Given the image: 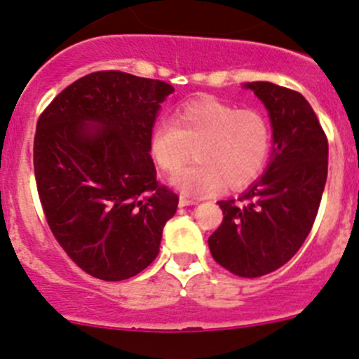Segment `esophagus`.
Here are the masks:
<instances>
[{
	"instance_id": "obj_1",
	"label": "esophagus",
	"mask_w": 359,
	"mask_h": 359,
	"mask_svg": "<svg viewBox=\"0 0 359 359\" xmlns=\"http://www.w3.org/2000/svg\"><path fill=\"white\" fill-rule=\"evenodd\" d=\"M193 205H198V201L191 200V198H186V196H180L179 206H193Z\"/></svg>"
}]
</instances>
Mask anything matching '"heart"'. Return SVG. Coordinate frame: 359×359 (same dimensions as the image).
I'll return each instance as SVG.
<instances>
[{
  "label": "heart",
  "instance_id": "1",
  "mask_svg": "<svg viewBox=\"0 0 359 359\" xmlns=\"http://www.w3.org/2000/svg\"><path fill=\"white\" fill-rule=\"evenodd\" d=\"M271 146L273 132L262 112L213 97L180 106L173 121L154 125L149 139L151 156L165 173L179 172L194 149L196 163L172 180L187 196L250 186L266 168Z\"/></svg>",
  "mask_w": 359,
  "mask_h": 359
}]
</instances>
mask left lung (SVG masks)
<instances>
[{"mask_svg":"<svg viewBox=\"0 0 359 359\" xmlns=\"http://www.w3.org/2000/svg\"><path fill=\"white\" fill-rule=\"evenodd\" d=\"M273 126L266 173L240 201H219L224 220L208 238L212 257L241 278H259L288 262L313 229L328 173V140L299 92L269 81L247 83Z\"/></svg>","mask_w":359,"mask_h":359,"instance_id":"obj_1","label":"left lung"}]
</instances>
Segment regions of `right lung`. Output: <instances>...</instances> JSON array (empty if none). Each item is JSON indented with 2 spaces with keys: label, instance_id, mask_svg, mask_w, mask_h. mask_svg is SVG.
<instances>
[{
  "label": "right lung",
  "instance_id": "1",
  "mask_svg": "<svg viewBox=\"0 0 359 359\" xmlns=\"http://www.w3.org/2000/svg\"><path fill=\"white\" fill-rule=\"evenodd\" d=\"M173 86L121 71L76 79L41 112L34 177L53 236L90 276L146 269L179 196L156 180L149 139Z\"/></svg>",
  "mask_w": 359,
  "mask_h": 359
}]
</instances>
